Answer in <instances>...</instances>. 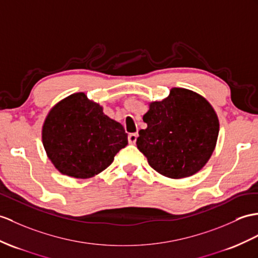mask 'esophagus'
I'll use <instances>...</instances> for the list:
<instances>
[{"label": "esophagus", "mask_w": 258, "mask_h": 258, "mask_svg": "<svg viewBox=\"0 0 258 258\" xmlns=\"http://www.w3.org/2000/svg\"><path fill=\"white\" fill-rule=\"evenodd\" d=\"M137 138H138V134L135 133V134H130L128 136V141L130 144H135L136 141H137Z\"/></svg>", "instance_id": "34e87169"}]
</instances>
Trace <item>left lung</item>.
Returning <instances> with one entry per match:
<instances>
[{
    "instance_id": "left-lung-1",
    "label": "left lung",
    "mask_w": 258,
    "mask_h": 258,
    "mask_svg": "<svg viewBox=\"0 0 258 258\" xmlns=\"http://www.w3.org/2000/svg\"><path fill=\"white\" fill-rule=\"evenodd\" d=\"M146 129L137 147L150 166L168 178L192 176L209 161L219 136V119L200 94L173 87L160 102L149 103L143 115Z\"/></svg>"
}]
</instances>
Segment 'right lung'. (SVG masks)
Segmentation results:
<instances>
[{
  "label": "right lung",
  "instance_id": "1",
  "mask_svg": "<svg viewBox=\"0 0 258 258\" xmlns=\"http://www.w3.org/2000/svg\"><path fill=\"white\" fill-rule=\"evenodd\" d=\"M41 139L58 171L74 178H91L107 168L128 144L121 123L104 114L83 92L61 99L43 121Z\"/></svg>",
  "mask_w": 258,
  "mask_h": 258
}]
</instances>
